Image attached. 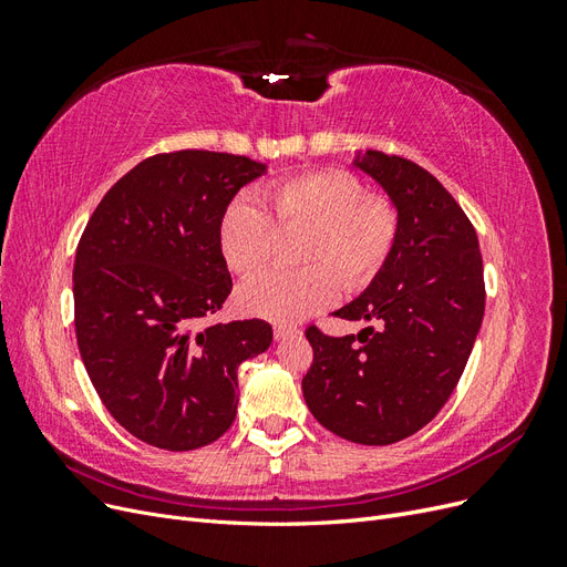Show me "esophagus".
<instances>
[{
  "label": "esophagus",
  "instance_id": "1",
  "mask_svg": "<svg viewBox=\"0 0 567 567\" xmlns=\"http://www.w3.org/2000/svg\"><path fill=\"white\" fill-rule=\"evenodd\" d=\"M296 333H298L296 326H288V323H274V338H277V340L293 338Z\"/></svg>",
  "mask_w": 567,
  "mask_h": 567
}]
</instances>
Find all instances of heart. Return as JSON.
<instances>
[{
  "instance_id": "heart-1",
  "label": "heart",
  "mask_w": 567,
  "mask_h": 567,
  "mask_svg": "<svg viewBox=\"0 0 567 567\" xmlns=\"http://www.w3.org/2000/svg\"><path fill=\"white\" fill-rule=\"evenodd\" d=\"M398 210L348 169L321 167L265 186L255 200L238 198L219 217L217 244L238 277L265 269L277 231L305 229L296 248L298 271H269L241 288L248 312L298 321L329 307L340 281L359 290L375 279L398 241Z\"/></svg>"
}]
</instances>
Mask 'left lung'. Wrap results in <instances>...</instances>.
Instances as JSON below:
<instances>
[{
    "label": "left lung",
    "mask_w": 567,
    "mask_h": 567,
    "mask_svg": "<svg viewBox=\"0 0 567 567\" xmlns=\"http://www.w3.org/2000/svg\"><path fill=\"white\" fill-rule=\"evenodd\" d=\"M357 165L398 205V241L371 286L333 317L371 321L357 336L305 329L315 359L302 379L312 416L359 444H392L450 400L485 315L477 234L427 169L367 151Z\"/></svg>",
    "instance_id": "1"
}]
</instances>
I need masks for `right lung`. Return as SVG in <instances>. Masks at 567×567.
<instances>
[{"instance_id": "right-lung-1", "label": "right lung", "mask_w": 567, "mask_h": 567, "mask_svg": "<svg viewBox=\"0 0 567 567\" xmlns=\"http://www.w3.org/2000/svg\"><path fill=\"white\" fill-rule=\"evenodd\" d=\"M262 163L182 148L142 161L101 198L73 269L75 336L111 416L151 447L229 431L236 371L271 342L265 319L205 323L231 293L217 227Z\"/></svg>"}]
</instances>
